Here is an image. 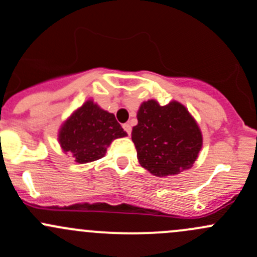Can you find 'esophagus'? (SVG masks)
Returning a JSON list of instances; mask_svg holds the SVG:
<instances>
[{
	"instance_id": "esophagus-1",
	"label": "esophagus",
	"mask_w": 257,
	"mask_h": 257,
	"mask_svg": "<svg viewBox=\"0 0 257 257\" xmlns=\"http://www.w3.org/2000/svg\"><path fill=\"white\" fill-rule=\"evenodd\" d=\"M123 129L126 132V134H128V136H131V133H132V126H131V124H129V123L123 124Z\"/></svg>"
}]
</instances>
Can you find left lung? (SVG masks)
Returning <instances> with one entry per match:
<instances>
[{
    "label": "left lung",
    "mask_w": 257,
    "mask_h": 257,
    "mask_svg": "<svg viewBox=\"0 0 257 257\" xmlns=\"http://www.w3.org/2000/svg\"><path fill=\"white\" fill-rule=\"evenodd\" d=\"M132 141L143 168L155 177H168L193 167L203 145L198 124L183 104L160 105L157 100L139 108Z\"/></svg>",
    "instance_id": "8db88e82"
}]
</instances>
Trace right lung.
Returning <instances> with one entry per match:
<instances>
[{"label":"right lung","mask_w":257,"mask_h":257,"mask_svg":"<svg viewBox=\"0 0 257 257\" xmlns=\"http://www.w3.org/2000/svg\"><path fill=\"white\" fill-rule=\"evenodd\" d=\"M125 136L114 114L88 100L62 125L59 143L63 152L73 154L76 162L83 164L100 159L112 141Z\"/></svg>","instance_id":"1"}]
</instances>
